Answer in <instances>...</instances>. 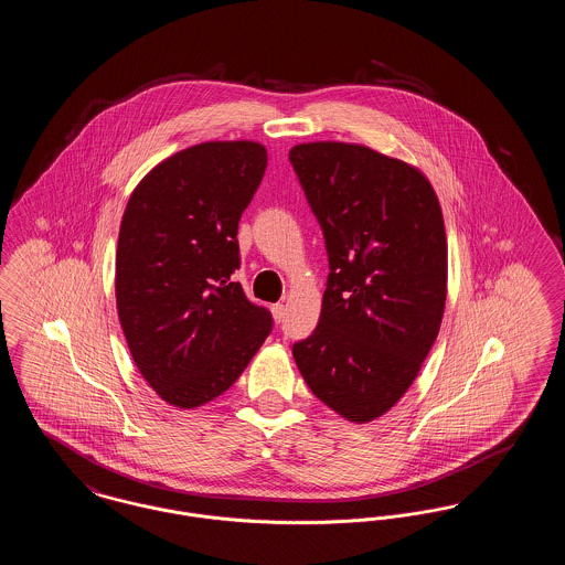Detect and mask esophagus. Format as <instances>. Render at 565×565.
<instances>
[{
    "instance_id": "obj_1",
    "label": "esophagus",
    "mask_w": 565,
    "mask_h": 565,
    "mask_svg": "<svg viewBox=\"0 0 565 565\" xmlns=\"http://www.w3.org/2000/svg\"><path fill=\"white\" fill-rule=\"evenodd\" d=\"M270 313H273V320H275V322H281L284 316H286V307H284L281 302H277V305L270 307Z\"/></svg>"
}]
</instances>
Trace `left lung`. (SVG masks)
I'll return each mask as SVG.
<instances>
[{"label": "left lung", "instance_id": "obj_1", "mask_svg": "<svg viewBox=\"0 0 565 565\" xmlns=\"http://www.w3.org/2000/svg\"><path fill=\"white\" fill-rule=\"evenodd\" d=\"M290 162L328 249L320 323L292 348L311 392L353 424L398 403L438 337L447 235L430 180L362 143L309 141Z\"/></svg>", "mask_w": 565, "mask_h": 565}]
</instances>
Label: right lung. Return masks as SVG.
<instances>
[{
    "label": "right lung",
    "mask_w": 565,
    "mask_h": 565,
    "mask_svg": "<svg viewBox=\"0 0 565 565\" xmlns=\"http://www.w3.org/2000/svg\"><path fill=\"white\" fill-rule=\"evenodd\" d=\"M267 169L258 141H205L135 186L116 247V309L135 366L162 401L196 408L224 394L273 318L239 281V220Z\"/></svg>",
    "instance_id": "right-lung-1"
}]
</instances>
